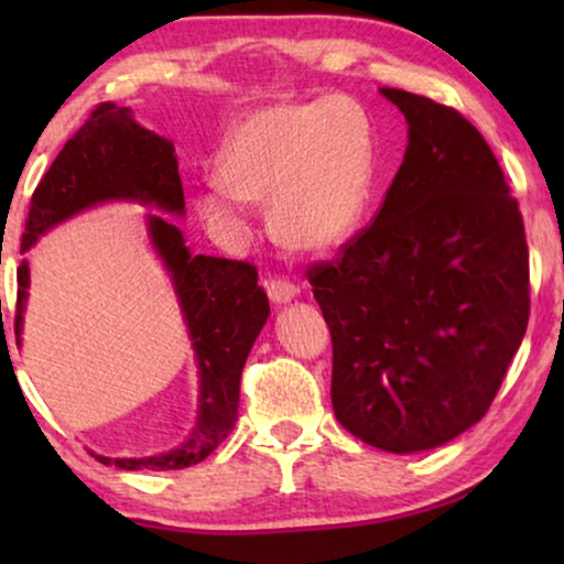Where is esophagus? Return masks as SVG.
Wrapping results in <instances>:
<instances>
[{"label":"esophagus","mask_w":564,"mask_h":564,"mask_svg":"<svg viewBox=\"0 0 564 564\" xmlns=\"http://www.w3.org/2000/svg\"><path fill=\"white\" fill-rule=\"evenodd\" d=\"M267 295L276 305H288L290 300L297 297V288L290 280H267Z\"/></svg>","instance_id":"1"}]
</instances>
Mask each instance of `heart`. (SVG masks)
Segmentation results:
<instances>
[{"mask_svg": "<svg viewBox=\"0 0 564 564\" xmlns=\"http://www.w3.org/2000/svg\"><path fill=\"white\" fill-rule=\"evenodd\" d=\"M223 174L199 184L195 207L226 241L251 230L253 199L284 246L328 253L357 234L375 169V128L357 99L334 95L274 105L234 128L220 153Z\"/></svg>", "mask_w": 564, "mask_h": 564, "instance_id": "1", "label": "heart"}]
</instances>
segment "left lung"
<instances>
[{
	"mask_svg": "<svg viewBox=\"0 0 564 564\" xmlns=\"http://www.w3.org/2000/svg\"><path fill=\"white\" fill-rule=\"evenodd\" d=\"M408 149L375 223L307 272L330 400L369 446H442L488 413L529 323V246L490 145L452 107L382 87Z\"/></svg>",
	"mask_w": 564,
	"mask_h": 564,
	"instance_id": "8db88e82",
	"label": "left lung"
}]
</instances>
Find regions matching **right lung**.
Listing matches in <instances>:
<instances>
[{
    "label": "right lung",
    "mask_w": 564,
    "mask_h": 564,
    "mask_svg": "<svg viewBox=\"0 0 564 564\" xmlns=\"http://www.w3.org/2000/svg\"><path fill=\"white\" fill-rule=\"evenodd\" d=\"M141 203L161 213L184 215V192L174 143L138 126L128 107L102 102L76 130L53 161L30 199L20 249L74 215L102 203ZM153 251L172 280L197 361V421L189 436L172 452L141 459H112L95 454L102 465L120 469H184L203 462L238 421V388L253 341L269 318V300L259 288L257 269L246 261L192 253L182 230L164 215H145ZM30 264L18 269V315L14 336L22 334L28 305Z\"/></svg>",
    "instance_id": "obj_1"
}]
</instances>
